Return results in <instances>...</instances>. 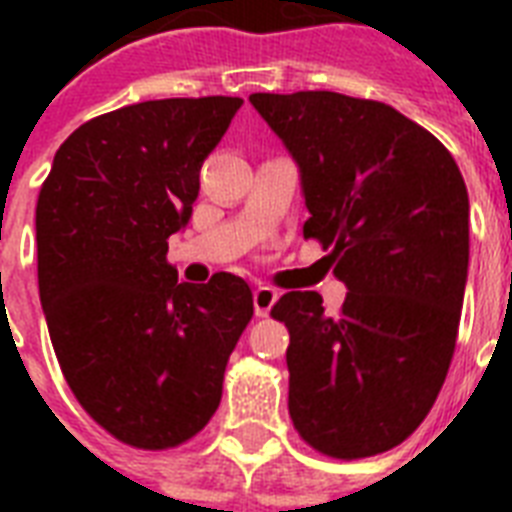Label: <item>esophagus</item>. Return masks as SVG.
I'll list each match as a JSON object with an SVG mask.
<instances>
[{"instance_id":"esophagus-1","label":"esophagus","mask_w":512,"mask_h":512,"mask_svg":"<svg viewBox=\"0 0 512 512\" xmlns=\"http://www.w3.org/2000/svg\"><path fill=\"white\" fill-rule=\"evenodd\" d=\"M276 300H279V292L271 287H263V284L252 292V303H255L257 316H268L273 305H276Z\"/></svg>"}]
</instances>
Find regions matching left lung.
Returning <instances> with one entry per match:
<instances>
[{"label":"left lung","instance_id":"1","mask_svg":"<svg viewBox=\"0 0 512 512\" xmlns=\"http://www.w3.org/2000/svg\"><path fill=\"white\" fill-rule=\"evenodd\" d=\"M249 103L300 170L305 239L332 249L348 287L329 316L287 292L289 417L340 460L398 446L425 420L452 364L468 281V188L452 154L377 100L255 92Z\"/></svg>","mask_w":512,"mask_h":512}]
</instances>
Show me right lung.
Segmentation results:
<instances>
[{
    "label": "right lung",
    "mask_w": 512,
    "mask_h": 512,
    "mask_svg": "<svg viewBox=\"0 0 512 512\" xmlns=\"http://www.w3.org/2000/svg\"><path fill=\"white\" fill-rule=\"evenodd\" d=\"M241 98H167L90 119L52 159L36 201L39 297L68 388L92 420L138 449L196 436L252 319L249 284L177 281L199 170Z\"/></svg>",
    "instance_id": "1"
}]
</instances>
